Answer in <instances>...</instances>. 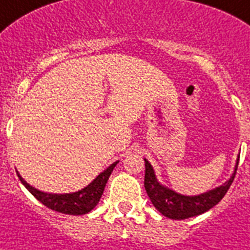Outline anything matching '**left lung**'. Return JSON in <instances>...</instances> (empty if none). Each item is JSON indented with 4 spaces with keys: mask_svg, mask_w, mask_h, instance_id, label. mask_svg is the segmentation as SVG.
Segmentation results:
<instances>
[{
    "mask_svg": "<svg viewBox=\"0 0 250 250\" xmlns=\"http://www.w3.org/2000/svg\"><path fill=\"white\" fill-rule=\"evenodd\" d=\"M239 165V155L236 159V164L234 167V173L231 177L221 186L216 187L213 189L207 190L197 196H184L175 190L170 189L161 184L155 175L152 165L145 159V189L150 197L151 202L155 208L161 213L173 220H184L193 216H198L206 212L209 208L216 206L224 198L226 192L231 186L232 180L235 178L236 169Z\"/></svg>",
    "mask_w": 250,
    "mask_h": 250,
    "instance_id": "8db88e82",
    "label": "left lung"
}]
</instances>
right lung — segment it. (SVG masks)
<instances>
[{
	"label": "right lung",
	"instance_id": "obj_1",
	"mask_svg": "<svg viewBox=\"0 0 250 250\" xmlns=\"http://www.w3.org/2000/svg\"><path fill=\"white\" fill-rule=\"evenodd\" d=\"M118 163L119 161H115L112 165H109L105 170L100 173L91 183L87 184L83 189L72 193H62V194L42 192V190L37 189L29 183H26L24 178L19 174V171H16V173H18L19 179L21 180L25 188L48 208L64 213V215H85V213L90 212L99 203L106 182H108L113 169Z\"/></svg>",
	"mask_w": 250,
	"mask_h": 250
}]
</instances>
